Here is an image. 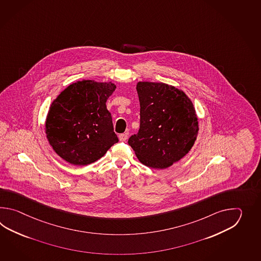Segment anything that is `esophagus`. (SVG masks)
<instances>
[{
	"mask_svg": "<svg viewBox=\"0 0 261 261\" xmlns=\"http://www.w3.org/2000/svg\"><path fill=\"white\" fill-rule=\"evenodd\" d=\"M118 138L121 142H126L127 139H128V134L127 133H121V134H119Z\"/></svg>",
	"mask_w": 261,
	"mask_h": 261,
	"instance_id": "esophagus-1",
	"label": "esophagus"
}]
</instances>
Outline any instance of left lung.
<instances>
[{
    "instance_id": "obj_1",
    "label": "left lung",
    "mask_w": 261,
    "mask_h": 261,
    "mask_svg": "<svg viewBox=\"0 0 261 261\" xmlns=\"http://www.w3.org/2000/svg\"><path fill=\"white\" fill-rule=\"evenodd\" d=\"M140 128L128 144L145 166L166 169L189 153L198 136L194 106L182 90L164 83L139 82Z\"/></svg>"
}]
</instances>
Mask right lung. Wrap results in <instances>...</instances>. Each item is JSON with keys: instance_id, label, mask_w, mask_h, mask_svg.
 <instances>
[{"instance_id": "1", "label": "right lung", "mask_w": 261, "mask_h": 261, "mask_svg": "<svg viewBox=\"0 0 261 261\" xmlns=\"http://www.w3.org/2000/svg\"><path fill=\"white\" fill-rule=\"evenodd\" d=\"M113 83L82 80L70 85L50 106L45 133L58 155L84 166L95 162L118 142L106 100Z\"/></svg>"}]
</instances>
